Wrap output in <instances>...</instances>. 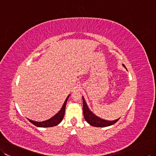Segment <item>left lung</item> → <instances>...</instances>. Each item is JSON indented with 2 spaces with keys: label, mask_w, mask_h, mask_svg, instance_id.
Instances as JSON below:
<instances>
[{
  "label": "left lung",
  "mask_w": 156,
  "mask_h": 156,
  "mask_svg": "<svg viewBox=\"0 0 156 156\" xmlns=\"http://www.w3.org/2000/svg\"><path fill=\"white\" fill-rule=\"evenodd\" d=\"M122 66L126 68L124 64H122ZM83 115H84V118L85 120L88 122L90 125L93 126H95V127H107L111 126V125H113L114 124H115L118 120L120 119H118L115 120H104L102 119H101V118L98 117L96 116L94 114L90 111L89 108L88 107V105L86 103L84 97H83Z\"/></svg>",
  "instance_id": "1"
}]
</instances>
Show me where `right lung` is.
<instances>
[{
    "instance_id": "obj_1",
    "label": "right lung",
    "mask_w": 156,
    "mask_h": 156,
    "mask_svg": "<svg viewBox=\"0 0 156 156\" xmlns=\"http://www.w3.org/2000/svg\"><path fill=\"white\" fill-rule=\"evenodd\" d=\"M70 96V94H69V96H67L66 98V99L64 102V103L62 106V108H61L60 111L56 114L55 115H54L53 117H51V119H49L47 120L43 121V122H37V121H34L30 119L28 120L30 121V122L32 123L34 125H35L37 127H41V128H46V127H52V126H55L58 125L61 122H62L64 115H65V111H66V103L67 102L68 98H69Z\"/></svg>"
}]
</instances>
